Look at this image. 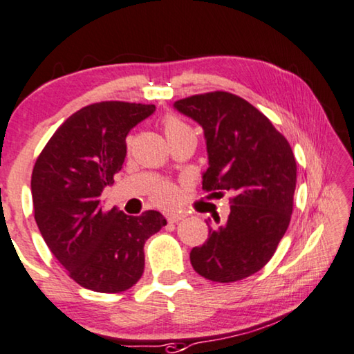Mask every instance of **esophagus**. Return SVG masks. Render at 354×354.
<instances>
[{
    "mask_svg": "<svg viewBox=\"0 0 354 354\" xmlns=\"http://www.w3.org/2000/svg\"><path fill=\"white\" fill-rule=\"evenodd\" d=\"M183 215H179V213H170V215H167V221L170 223V225H176V223H179L183 220Z\"/></svg>",
    "mask_w": 354,
    "mask_h": 354,
    "instance_id": "esophagus-1",
    "label": "esophagus"
}]
</instances>
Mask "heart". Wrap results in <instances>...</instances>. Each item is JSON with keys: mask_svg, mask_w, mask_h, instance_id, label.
<instances>
[{"mask_svg": "<svg viewBox=\"0 0 354 354\" xmlns=\"http://www.w3.org/2000/svg\"><path fill=\"white\" fill-rule=\"evenodd\" d=\"M163 128H165V134L168 139L176 136L178 133L189 129L186 123H183L176 117H167L165 122H163ZM176 197H178L176 187L173 186V184H168V183H163V184H160V186H157L152 192L153 202L158 203V205H163V207L173 205V203L176 202Z\"/></svg>", "mask_w": 354, "mask_h": 354, "instance_id": "1", "label": "heart"}]
</instances>
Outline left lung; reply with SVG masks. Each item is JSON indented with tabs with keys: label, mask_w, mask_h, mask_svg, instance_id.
Masks as SVG:
<instances>
[{
	"label": "left lung",
	"mask_w": 354,
	"mask_h": 354,
	"mask_svg": "<svg viewBox=\"0 0 354 354\" xmlns=\"http://www.w3.org/2000/svg\"><path fill=\"white\" fill-rule=\"evenodd\" d=\"M173 106L203 128L208 168L202 187L216 196L232 194L227 220L216 216L215 227L207 221L208 239L191 250V265L213 282L255 274L274 255L290 223L297 184L290 144L236 94H197Z\"/></svg>",
	"instance_id": "left-lung-1"
}]
</instances>
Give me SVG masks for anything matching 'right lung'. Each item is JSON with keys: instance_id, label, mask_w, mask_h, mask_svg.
I'll return each mask as SVG.
<instances>
[{"instance_id": "add662e5", "label": "right lung", "mask_w": 354, "mask_h": 354, "mask_svg": "<svg viewBox=\"0 0 354 354\" xmlns=\"http://www.w3.org/2000/svg\"><path fill=\"white\" fill-rule=\"evenodd\" d=\"M156 112L152 104L96 102L57 128L32 173L35 221L49 250L73 281L89 290L118 293L144 272V243L167 225L162 213L128 216L102 208L127 157V134Z\"/></svg>"}]
</instances>
